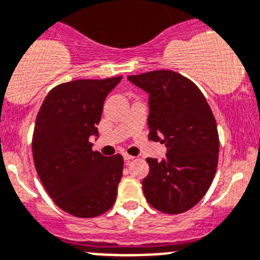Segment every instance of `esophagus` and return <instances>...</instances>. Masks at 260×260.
I'll use <instances>...</instances> for the list:
<instances>
[{
	"mask_svg": "<svg viewBox=\"0 0 260 260\" xmlns=\"http://www.w3.org/2000/svg\"><path fill=\"white\" fill-rule=\"evenodd\" d=\"M123 158H124V161L125 162H129L131 160H133V156L132 155H128V153H124V155H123Z\"/></svg>",
	"mask_w": 260,
	"mask_h": 260,
	"instance_id": "1",
	"label": "esophagus"
}]
</instances>
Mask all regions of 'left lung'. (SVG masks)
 Here are the masks:
<instances>
[{
  "mask_svg": "<svg viewBox=\"0 0 260 260\" xmlns=\"http://www.w3.org/2000/svg\"><path fill=\"white\" fill-rule=\"evenodd\" d=\"M128 80L148 94V140L168 148L164 160L146 158V200L164 213L185 212L205 197L217 169L220 140L212 110L197 85L178 72L160 70Z\"/></svg>",
  "mask_w": 260,
  "mask_h": 260,
  "instance_id": "obj_1",
  "label": "left lung"
}]
</instances>
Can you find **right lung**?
<instances>
[{
  "label": "right lung",
  "instance_id": "1",
  "mask_svg": "<svg viewBox=\"0 0 260 260\" xmlns=\"http://www.w3.org/2000/svg\"><path fill=\"white\" fill-rule=\"evenodd\" d=\"M122 76L75 80L53 87L45 96L32 133V158L40 181L64 212L91 218L115 202L123 157L92 151L105 98Z\"/></svg>",
  "mask_w": 260,
  "mask_h": 260
}]
</instances>
